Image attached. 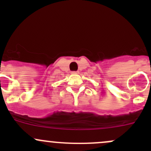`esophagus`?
<instances>
[{
    "instance_id": "34e87169",
    "label": "esophagus",
    "mask_w": 151,
    "mask_h": 151,
    "mask_svg": "<svg viewBox=\"0 0 151 151\" xmlns=\"http://www.w3.org/2000/svg\"><path fill=\"white\" fill-rule=\"evenodd\" d=\"M79 71H72V72H71V74H79Z\"/></svg>"
}]
</instances>
